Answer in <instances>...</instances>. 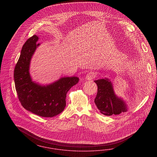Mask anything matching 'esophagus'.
Segmentation results:
<instances>
[{"mask_svg":"<svg viewBox=\"0 0 157 157\" xmlns=\"http://www.w3.org/2000/svg\"><path fill=\"white\" fill-rule=\"evenodd\" d=\"M97 75V74L95 71H90L89 72H88V74L86 75V79H87L88 80H92L94 78H95V76Z\"/></svg>","mask_w":157,"mask_h":157,"instance_id":"1","label":"esophagus"}]
</instances>
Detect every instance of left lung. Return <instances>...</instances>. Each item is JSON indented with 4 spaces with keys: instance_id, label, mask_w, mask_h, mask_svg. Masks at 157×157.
<instances>
[{
    "instance_id": "left-lung-1",
    "label": "left lung",
    "mask_w": 157,
    "mask_h": 157,
    "mask_svg": "<svg viewBox=\"0 0 157 157\" xmlns=\"http://www.w3.org/2000/svg\"><path fill=\"white\" fill-rule=\"evenodd\" d=\"M98 86L94 102L101 113L105 116L120 114L127 110L123 101L114 94L113 86L108 79L94 81Z\"/></svg>"
}]
</instances>
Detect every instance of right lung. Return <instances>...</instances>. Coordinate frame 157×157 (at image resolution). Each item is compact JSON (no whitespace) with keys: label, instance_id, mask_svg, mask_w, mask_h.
<instances>
[{"label":"right lung","instance_id":"1","mask_svg":"<svg viewBox=\"0 0 157 157\" xmlns=\"http://www.w3.org/2000/svg\"><path fill=\"white\" fill-rule=\"evenodd\" d=\"M38 37L34 35L23 45L14 71L15 86L19 101L25 109L44 117L60 114L66 105L67 93L79 81L76 76L62 78L47 86L32 81L29 74L30 59L37 47Z\"/></svg>","mask_w":157,"mask_h":157}]
</instances>
